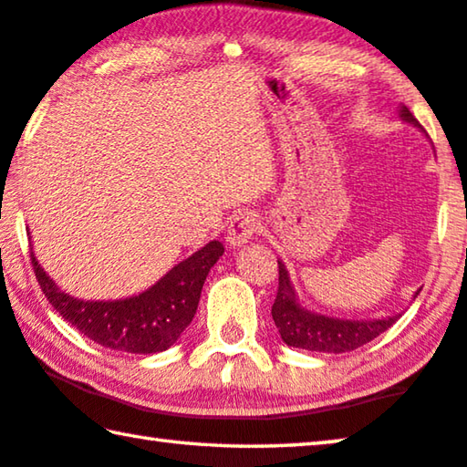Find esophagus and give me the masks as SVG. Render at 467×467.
I'll list each match as a JSON object with an SVG mask.
<instances>
[{
	"label": "esophagus",
	"mask_w": 467,
	"mask_h": 467,
	"mask_svg": "<svg viewBox=\"0 0 467 467\" xmlns=\"http://www.w3.org/2000/svg\"><path fill=\"white\" fill-rule=\"evenodd\" d=\"M259 228V220L255 214H251V212H241V214H236L231 224H228V231H226V241L233 244V247H243L244 243H249V239L255 231Z\"/></svg>",
	"instance_id": "1"
}]
</instances>
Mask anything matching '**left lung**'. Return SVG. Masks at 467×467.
Returning <instances> with one entry per match:
<instances>
[{
	"label": "left lung",
	"instance_id": "8db88e82",
	"mask_svg": "<svg viewBox=\"0 0 467 467\" xmlns=\"http://www.w3.org/2000/svg\"><path fill=\"white\" fill-rule=\"evenodd\" d=\"M400 117L406 123L414 125L420 131L426 130L418 123L416 117L410 113L408 107H400ZM278 295L272 305V317L275 327L280 331V337L292 348H303L311 352H350L357 348L365 346L370 339L381 336L383 331L389 329L401 315L383 319H367V321H352V319H336L327 315H319L306 311L296 300L295 288L290 284V275L286 265L278 262ZM420 292V290H418ZM416 292V295H418ZM414 295V298H416Z\"/></svg>",
	"mask_w": 467,
	"mask_h": 467
}]
</instances>
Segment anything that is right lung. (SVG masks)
Returning <instances> with one entry per match:
<instances>
[{
	"label": "right lung",
	"mask_w": 467,
	"mask_h": 467,
	"mask_svg": "<svg viewBox=\"0 0 467 467\" xmlns=\"http://www.w3.org/2000/svg\"><path fill=\"white\" fill-rule=\"evenodd\" d=\"M223 253V243L210 241L164 274L154 286L119 300H84L67 295L47 275L33 251L30 259L38 286L53 309L86 337L110 350L156 354L175 344L192 323L205 275Z\"/></svg>",
	"instance_id": "add662e5"
}]
</instances>
